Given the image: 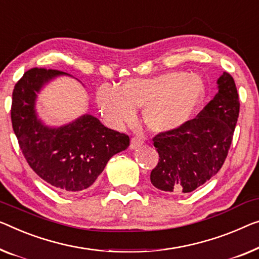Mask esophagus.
Instances as JSON below:
<instances>
[{"mask_svg": "<svg viewBox=\"0 0 259 259\" xmlns=\"http://www.w3.org/2000/svg\"><path fill=\"white\" fill-rule=\"evenodd\" d=\"M143 143H144V140L142 137H133L130 142V148L131 149H137L138 146H141Z\"/></svg>", "mask_w": 259, "mask_h": 259, "instance_id": "obj_1", "label": "esophagus"}]
</instances>
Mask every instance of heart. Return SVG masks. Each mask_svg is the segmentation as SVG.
I'll return each mask as SVG.
<instances>
[{
	"label": "heart",
	"instance_id": "1",
	"mask_svg": "<svg viewBox=\"0 0 259 259\" xmlns=\"http://www.w3.org/2000/svg\"><path fill=\"white\" fill-rule=\"evenodd\" d=\"M204 98L199 76L169 72L150 79H130L118 90L100 87L98 102L108 121L115 125L131 122L137 108L144 107L146 125L157 133L180 128L190 121Z\"/></svg>",
	"mask_w": 259,
	"mask_h": 259
}]
</instances>
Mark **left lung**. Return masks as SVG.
<instances>
[{
    "instance_id": "1",
    "label": "left lung",
    "mask_w": 259,
    "mask_h": 259,
    "mask_svg": "<svg viewBox=\"0 0 259 259\" xmlns=\"http://www.w3.org/2000/svg\"><path fill=\"white\" fill-rule=\"evenodd\" d=\"M218 84V94L195 118L152 138L159 160L150 180L158 190L171 194L193 192L222 167L233 142L240 99L229 73H223Z\"/></svg>"
}]
</instances>
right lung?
Here are the masks:
<instances>
[{"label": "right lung", "instance_id": "obj_1", "mask_svg": "<svg viewBox=\"0 0 259 259\" xmlns=\"http://www.w3.org/2000/svg\"><path fill=\"white\" fill-rule=\"evenodd\" d=\"M64 72L31 68L14 87L11 123L30 167L58 191L79 192L93 185L114 154L130 144L128 135L83 115L60 128L41 124L34 111L36 93Z\"/></svg>", "mask_w": 259, "mask_h": 259}]
</instances>
